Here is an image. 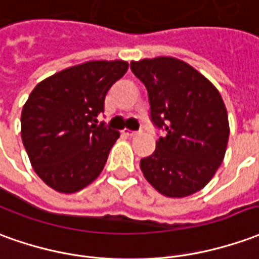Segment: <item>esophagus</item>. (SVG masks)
I'll list each match as a JSON object with an SVG mask.
<instances>
[{"instance_id":"obj_1","label":"esophagus","mask_w":259,"mask_h":259,"mask_svg":"<svg viewBox=\"0 0 259 259\" xmlns=\"http://www.w3.org/2000/svg\"><path fill=\"white\" fill-rule=\"evenodd\" d=\"M123 133L129 137H133V136L139 135V132H132V130H123Z\"/></svg>"}]
</instances>
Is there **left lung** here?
I'll return each mask as SVG.
<instances>
[{
	"label": "left lung",
	"mask_w": 259,
	"mask_h": 259,
	"mask_svg": "<svg viewBox=\"0 0 259 259\" xmlns=\"http://www.w3.org/2000/svg\"><path fill=\"white\" fill-rule=\"evenodd\" d=\"M147 88L150 119L164 135L140 160L144 178L168 198H185L213 178L226 154L229 117L216 87L174 57L132 61Z\"/></svg>",
	"instance_id": "left-lung-1"
}]
</instances>
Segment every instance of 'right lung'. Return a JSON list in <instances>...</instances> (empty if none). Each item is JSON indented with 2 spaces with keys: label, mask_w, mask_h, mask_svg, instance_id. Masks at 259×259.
Segmentation results:
<instances>
[{
  "label": "right lung",
  "mask_w": 259,
  "mask_h": 259,
  "mask_svg": "<svg viewBox=\"0 0 259 259\" xmlns=\"http://www.w3.org/2000/svg\"><path fill=\"white\" fill-rule=\"evenodd\" d=\"M123 60H94L40 81L23 105L21 136L46 185L74 193L102 172L119 132L97 124L105 97L127 71Z\"/></svg>",
  "instance_id": "1"
}]
</instances>
